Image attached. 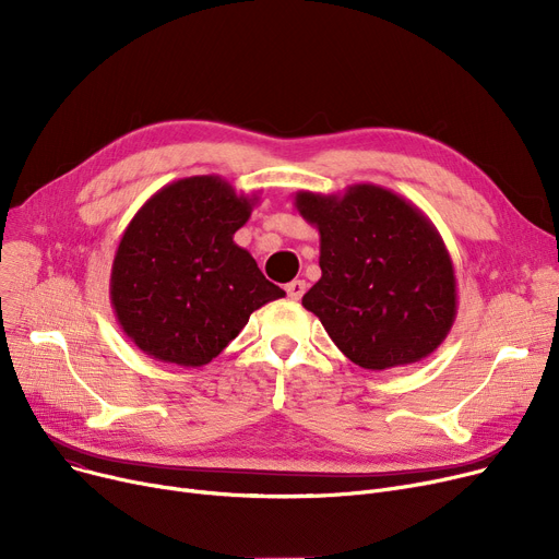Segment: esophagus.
I'll list each match as a JSON object with an SVG mask.
<instances>
[{"label": "esophagus", "instance_id": "obj_1", "mask_svg": "<svg viewBox=\"0 0 559 559\" xmlns=\"http://www.w3.org/2000/svg\"><path fill=\"white\" fill-rule=\"evenodd\" d=\"M285 292H287V297H289L292 301H299V299L304 297V292H306V281H299V278L289 281V283L285 285Z\"/></svg>", "mask_w": 559, "mask_h": 559}]
</instances>
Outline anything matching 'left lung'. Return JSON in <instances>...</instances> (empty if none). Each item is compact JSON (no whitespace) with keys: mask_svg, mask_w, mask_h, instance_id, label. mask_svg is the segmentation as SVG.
Instances as JSON below:
<instances>
[{"mask_svg":"<svg viewBox=\"0 0 559 559\" xmlns=\"http://www.w3.org/2000/svg\"><path fill=\"white\" fill-rule=\"evenodd\" d=\"M295 205L319 230L321 278L301 304L342 354L369 371L428 358L457 314L453 260L435 224L373 183L299 190Z\"/></svg>","mask_w":559,"mask_h":559,"instance_id":"1","label":"left lung"}]
</instances>
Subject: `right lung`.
Listing matches in <instances>:
<instances>
[{"instance_id":"add662e5","label":"right lung","mask_w":559,"mask_h":559,"mask_svg":"<svg viewBox=\"0 0 559 559\" xmlns=\"http://www.w3.org/2000/svg\"><path fill=\"white\" fill-rule=\"evenodd\" d=\"M255 194L222 176H188L144 201L117 245L110 304L124 335L154 360L203 367L285 292L233 242Z\"/></svg>"}]
</instances>
